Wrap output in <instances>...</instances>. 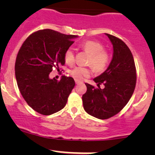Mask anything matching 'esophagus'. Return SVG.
<instances>
[{"mask_svg": "<svg viewBox=\"0 0 155 155\" xmlns=\"http://www.w3.org/2000/svg\"><path fill=\"white\" fill-rule=\"evenodd\" d=\"M75 82H76V84H79V83H80V82H79V81H78V80H75Z\"/></svg>", "mask_w": 155, "mask_h": 155, "instance_id": "obj_1", "label": "esophagus"}]
</instances>
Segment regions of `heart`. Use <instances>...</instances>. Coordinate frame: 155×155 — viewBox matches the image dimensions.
<instances>
[{
	"label": "heart",
	"instance_id": "obj_1",
	"mask_svg": "<svg viewBox=\"0 0 155 155\" xmlns=\"http://www.w3.org/2000/svg\"><path fill=\"white\" fill-rule=\"evenodd\" d=\"M81 47L91 54L89 64L91 65L96 71L102 72L105 70L109 65L110 56L108 51L104 49V46L98 42L87 40L81 44ZM64 59L69 66L73 65L75 62L74 51L71 47L67 48L64 54ZM70 74L76 80L81 81L91 74V70L83 67H76L70 70Z\"/></svg>",
	"mask_w": 155,
	"mask_h": 155
}]
</instances>
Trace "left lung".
<instances>
[{"label":"left lung","mask_w":155,"mask_h":155,"mask_svg":"<svg viewBox=\"0 0 155 155\" xmlns=\"http://www.w3.org/2000/svg\"><path fill=\"white\" fill-rule=\"evenodd\" d=\"M113 46L112 61L104 73L94 81L98 88L85 83L82 95L84 109L99 119H107L118 114L132 97L137 82V70L130 50L118 37L106 34ZM104 84V89L99 85Z\"/></svg>","instance_id":"8db88e82"}]
</instances>
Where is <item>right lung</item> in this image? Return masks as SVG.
I'll use <instances>...</instances> for the list:
<instances>
[{"label":"right lung","instance_id":"add662e5","mask_svg":"<svg viewBox=\"0 0 155 155\" xmlns=\"http://www.w3.org/2000/svg\"><path fill=\"white\" fill-rule=\"evenodd\" d=\"M76 35H67L51 29L33 33L21 45L15 64L20 93L34 110L49 115L63 109L75 86L72 77L60 81L50 79L53 68L64 65V54L74 43Z\"/></svg>","mask_w":155,"mask_h":155}]
</instances>
